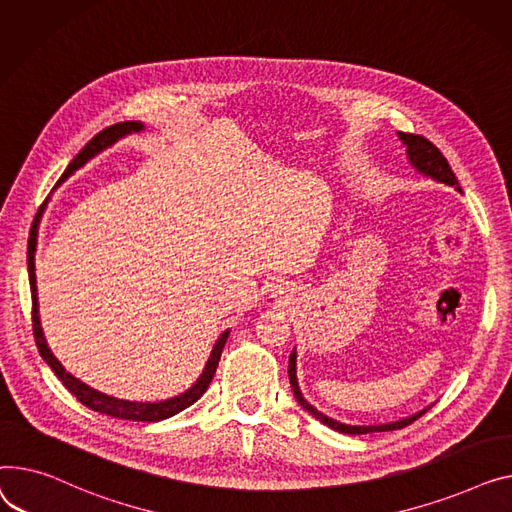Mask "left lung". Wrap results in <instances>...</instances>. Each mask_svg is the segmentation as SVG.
I'll return each mask as SVG.
<instances>
[{
  "mask_svg": "<svg viewBox=\"0 0 512 512\" xmlns=\"http://www.w3.org/2000/svg\"><path fill=\"white\" fill-rule=\"evenodd\" d=\"M399 138L403 140V144L407 146V157L411 161V165L419 171L424 173L432 179H436V182H442L446 186H455L457 190L459 188V182L457 177L453 173V169H450L448 161L444 159V155L440 153V150L424 136H417V134H407V132H399ZM295 349L291 351L289 355V382H291V388H293V395L297 399V403L302 405L308 413H312L316 419H320V422L328 428H333L337 432H343V434H370V432H390V430H401L409 424H413L417 417H422L428 409H422L419 413L411 415V417H405V419H399V422H390V424H380V426H349V424H341L337 422V419L324 415L322 411H318L316 407H312L304 395L302 390H299V384H297V376H295Z\"/></svg>",
  "mask_w": 512,
  "mask_h": 512,
  "instance_id": "1",
  "label": "left lung"
}]
</instances>
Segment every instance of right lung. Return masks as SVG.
Returning <instances> with one entry per match:
<instances>
[{"mask_svg":"<svg viewBox=\"0 0 512 512\" xmlns=\"http://www.w3.org/2000/svg\"><path fill=\"white\" fill-rule=\"evenodd\" d=\"M144 126L140 122H119V124H113L109 128H105L103 132H99L93 140H88L86 146L80 150V153L72 159V163L68 165V169L62 173V177H59L57 186L64 182V179H68L76 169H80L86 161L93 159L95 155H99L101 150H105L107 146L115 144L119 138H124L132 132H142ZM47 202V200H45ZM43 202V206H45ZM43 206L35 217V223H33V229H30V237H28V256H26V262H28V281H30V295H33V335H35V343H37V349L41 353V357L45 359V362L49 364V368L55 372V376L64 382V386L70 390V393L82 403L86 405L88 409L93 411H99V413H105V415H111V417H117V419H130V422H161V419H167L179 411H184L186 407L194 405L204 393L208 384L213 382V376L217 372V366H219V359H221V353H223V347H225V341L229 337V330H225V333L219 337V341L215 343L213 347V353H210L208 362L200 374V378L196 380V384H192V388H188L184 395L179 397H173V399H167V401H159V403H136V401H124V399H115V397H109L105 393H101V390H95L90 388L88 384H84L82 380H78L76 376H72L62 364H59V359L51 353V349L47 347V341L43 337V328H41V320H39V302H37V275H35V252H37V229H39V221H41V215H43Z\"/></svg>","mask_w":512,"mask_h":512,"instance_id":"obj_1","label":"right lung"}]
</instances>
